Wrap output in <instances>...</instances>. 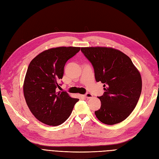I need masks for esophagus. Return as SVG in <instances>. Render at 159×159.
<instances>
[{
    "instance_id": "1",
    "label": "esophagus",
    "mask_w": 159,
    "mask_h": 159,
    "mask_svg": "<svg viewBox=\"0 0 159 159\" xmlns=\"http://www.w3.org/2000/svg\"><path fill=\"white\" fill-rule=\"evenodd\" d=\"M93 94L90 93H86L85 95H84V97H85L86 98H93Z\"/></svg>"
}]
</instances>
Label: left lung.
Returning <instances> with one entry per match:
<instances>
[{
	"mask_svg": "<svg viewBox=\"0 0 159 159\" xmlns=\"http://www.w3.org/2000/svg\"><path fill=\"white\" fill-rule=\"evenodd\" d=\"M93 65L96 82L104 84V94L98 97L100 108L95 115L107 125L125 120L135 107L142 89L139 71L131 59L120 50L106 47L81 48Z\"/></svg>",
	"mask_w": 159,
	"mask_h": 159,
	"instance_id": "8db88e82",
	"label": "left lung"
}]
</instances>
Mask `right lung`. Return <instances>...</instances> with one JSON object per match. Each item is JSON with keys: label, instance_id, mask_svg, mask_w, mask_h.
<instances>
[{"label": "right lung", "instance_id": "obj_1", "mask_svg": "<svg viewBox=\"0 0 159 159\" xmlns=\"http://www.w3.org/2000/svg\"><path fill=\"white\" fill-rule=\"evenodd\" d=\"M79 47H59L43 51L30 62L24 79L23 91L30 111L48 125H61L69 118L79 100L66 92H56L64 74V66L78 53Z\"/></svg>", "mask_w": 159, "mask_h": 159}]
</instances>
